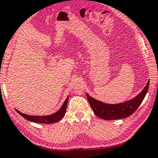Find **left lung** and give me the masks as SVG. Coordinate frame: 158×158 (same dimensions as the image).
I'll return each mask as SVG.
<instances>
[{
    "mask_svg": "<svg viewBox=\"0 0 158 158\" xmlns=\"http://www.w3.org/2000/svg\"><path fill=\"white\" fill-rule=\"evenodd\" d=\"M149 81L147 82L146 86L140 94L134 99L123 103L116 104H108L94 99L86 94L88 101L96 115L104 120H117L126 118L130 116L137 110L139 106L144 99L149 89Z\"/></svg>",
    "mask_w": 158,
    "mask_h": 158,
    "instance_id": "left-lung-1",
    "label": "left lung"
}]
</instances>
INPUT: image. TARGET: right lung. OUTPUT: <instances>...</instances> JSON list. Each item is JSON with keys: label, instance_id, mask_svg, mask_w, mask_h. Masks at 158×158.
<instances>
[{"label": "right lung", "instance_id": "1", "mask_svg": "<svg viewBox=\"0 0 158 158\" xmlns=\"http://www.w3.org/2000/svg\"><path fill=\"white\" fill-rule=\"evenodd\" d=\"M69 96L65 100L64 104H62L61 107L55 113L50 114V115H45V116H32V115H27V114L22 113L19 110H16V112L25 118L26 120H30L31 122L37 123H44V124H51L54 123H56L60 120L64 116L65 112H66L67 110V102H68Z\"/></svg>", "mask_w": 158, "mask_h": 158}]
</instances>
